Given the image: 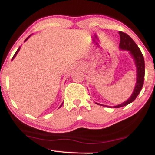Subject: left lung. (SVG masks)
I'll use <instances>...</instances> for the list:
<instances>
[{
    "label": "left lung",
    "mask_w": 155,
    "mask_h": 155,
    "mask_svg": "<svg viewBox=\"0 0 155 155\" xmlns=\"http://www.w3.org/2000/svg\"><path fill=\"white\" fill-rule=\"evenodd\" d=\"M119 34H120V48L121 49H122V50L129 51L131 56L133 58V60H134L137 69V79L134 90H133L130 97L127 101H124V103H122V104L120 105H117V106H113V108H120L122 107V106H127V105H128L129 104H130L133 101L136 100L137 96L138 95L142 87H143L145 74L144 58H143V56L142 54L140 49L137 46V44L135 43L134 41L131 38V37L130 35L126 34L125 33H123L122 31L119 32ZM95 104L104 106V105L97 104V103H95Z\"/></svg>",
    "instance_id": "obj_1"
}]
</instances>
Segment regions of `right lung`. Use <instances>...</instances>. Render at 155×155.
Returning a JSON list of instances; mask_svg holds the SVG:
<instances>
[{
    "label": "right lung",
    "mask_w": 155,
    "mask_h": 155,
    "mask_svg": "<svg viewBox=\"0 0 155 155\" xmlns=\"http://www.w3.org/2000/svg\"><path fill=\"white\" fill-rule=\"evenodd\" d=\"M31 35H30V36H31ZM30 36H28V38H27L25 39V41H27V40H28V38H29V37H30ZM19 49H20V47H19L18 48V49H17V51H16V53H15V55H14V57H13V58H12V60H13V59H14V58H15V57H16V55H17V53H18V52H19ZM63 106V104H61V106H60V107H61V106Z\"/></svg>",
    "instance_id": "obj_1"
}]
</instances>
